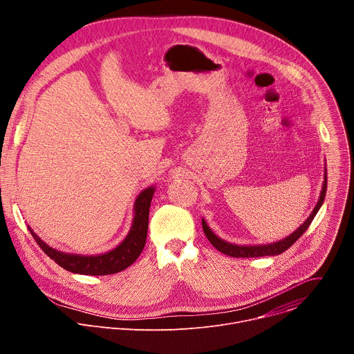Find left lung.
<instances>
[{
    "label": "left lung",
    "mask_w": 354,
    "mask_h": 354,
    "mask_svg": "<svg viewBox=\"0 0 354 354\" xmlns=\"http://www.w3.org/2000/svg\"><path fill=\"white\" fill-rule=\"evenodd\" d=\"M326 185H328V175H326V169L324 174V183H322V190L318 198V203L315 205L314 210L311 212L310 217L302 223L292 234H290L288 236L277 241V242H272V243H266V245H236V243H231L227 242L224 239H221L220 236H217L213 230L207 225L206 220L201 218V225H203V231L207 236V239L210 241V243L223 254L232 257V258H258V257H274V255H280L283 254L284 250H287L302 234H304L310 224L313 223L314 217L317 216V213L319 212L324 200H325V194H326Z\"/></svg>",
    "instance_id": "left-lung-1"
}]
</instances>
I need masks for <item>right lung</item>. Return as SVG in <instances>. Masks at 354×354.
<instances>
[{"label":"right lung","instance_id":"obj_1","mask_svg":"<svg viewBox=\"0 0 354 354\" xmlns=\"http://www.w3.org/2000/svg\"><path fill=\"white\" fill-rule=\"evenodd\" d=\"M156 187H145L134 201V217L126 238L112 250L105 252L99 255H75L67 254V252L57 250L48 246L44 241H41L33 230L28 225L32 236L37 242V245L43 249L44 254L52 258L59 266L63 269L78 273V274H89V276H105L119 273L133 265L144 249L147 231H148V214L151 200H153Z\"/></svg>","mask_w":354,"mask_h":354}]
</instances>
